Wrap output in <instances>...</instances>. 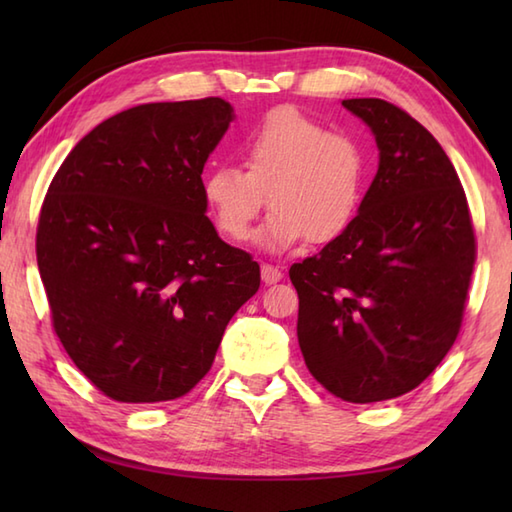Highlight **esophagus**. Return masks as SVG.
I'll list each match as a JSON object with an SVG mask.
<instances>
[{"instance_id":"obj_1","label":"esophagus","mask_w":512,"mask_h":512,"mask_svg":"<svg viewBox=\"0 0 512 512\" xmlns=\"http://www.w3.org/2000/svg\"><path fill=\"white\" fill-rule=\"evenodd\" d=\"M284 277L281 275V270L277 266H270V264H262V281L266 286H273L277 281Z\"/></svg>"}]
</instances>
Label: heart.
Here are the masks:
<instances>
[{
	"label": "heart",
	"mask_w": 512,
	"mask_h": 512,
	"mask_svg": "<svg viewBox=\"0 0 512 512\" xmlns=\"http://www.w3.org/2000/svg\"><path fill=\"white\" fill-rule=\"evenodd\" d=\"M246 171L215 165L202 180L220 231L246 242L266 204L273 206L259 244L284 253L303 242L325 244L347 231L365 191V154L352 136L325 127L292 105L270 110L244 134Z\"/></svg>",
	"instance_id": "obj_1"
}]
</instances>
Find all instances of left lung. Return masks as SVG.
Wrapping results in <instances>:
<instances>
[{"label":"left lung","instance_id":"1","mask_svg":"<svg viewBox=\"0 0 512 512\" xmlns=\"http://www.w3.org/2000/svg\"><path fill=\"white\" fill-rule=\"evenodd\" d=\"M374 134L378 171L347 231L290 268L310 374L347 402L418 387L460 332L475 264L469 204L449 156L380 99H347Z\"/></svg>","mask_w":512,"mask_h":512}]
</instances>
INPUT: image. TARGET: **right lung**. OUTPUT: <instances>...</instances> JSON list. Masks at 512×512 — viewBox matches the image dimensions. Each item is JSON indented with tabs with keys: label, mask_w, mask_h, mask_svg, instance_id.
Listing matches in <instances>:
<instances>
[{
	"label": "right lung",
	"mask_w": 512,
	"mask_h": 512,
	"mask_svg": "<svg viewBox=\"0 0 512 512\" xmlns=\"http://www.w3.org/2000/svg\"><path fill=\"white\" fill-rule=\"evenodd\" d=\"M224 99L147 103L81 138L41 206L37 264L54 332L118 402H165L209 372L259 264L206 217L202 169Z\"/></svg>",
	"instance_id": "right-lung-1"
}]
</instances>
